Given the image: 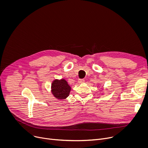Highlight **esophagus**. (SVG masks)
Here are the masks:
<instances>
[{
    "label": "esophagus",
    "mask_w": 148,
    "mask_h": 148,
    "mask_svg": "<svg viewBox=\"0 0 148 148\" xmlns=\"http://www.w3.org/2000/svg\"><path fill=\"white\" fill-rule=\"evenodd\" d=\"M84 82V79H78V83L79 84H82Z\"/></svg>",
    "instance_id": "1"
}]
</instances>
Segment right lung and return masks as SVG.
Returning a JSON list of instances; mask_svg holds the SVG:
<instances>
[{"label":"right lung","instance_id":"add662e5","mask_svg":"<svg viewBox=\"0 0 148 148\" xmlns=\"http://www.w3.org/2000/svg\"><path fill=\"white\" fill-rule=\"evenodd\" d=\"M71 90V87L65 79H56L51 83V92L58 99L67 98L70 95Z\"/></svg>","mask_w":148,"mask_h":148}]
</instances>
